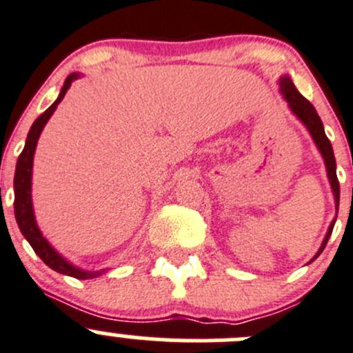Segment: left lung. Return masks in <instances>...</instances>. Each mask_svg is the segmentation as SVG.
I'll use <instances>...</instances> for the list:
<instances>
[{
    "instance_id": "left-lung-1",
    "label": "left lung",
    "mask_w": 353,
    "mask_h": 353,
    "mask_svg": "<svg viewBox=\"0 0 353 353\" xmlns=\"http://www.w3.org/2000/svg\"><path fill=\"white\" fill-rule=\"evenodd\" d=\"M278 82H280V92L283 94L285 101L288 103V108H290L292 113H294L295 117L299 118V120L302 121L303 125H305V128L309 130L310 137H312L314 144H316V148L319 149L321 156H323L324 166H326L327 180H330L331 190H333V195H334V209H336V214H334V219L331 221L330 228H327L326 236H324V240H323V243H321L319 250H317L316 256L310 259V263H312V261H316L317 256L323 252L324 247H326L327 240H330V236H331V232H333V226H334V221H336V216H338V205H340V183H338V176H336V159H334L333 148H331L330 139H327L326 134H324L323 121H321V118H319V114H317L316 108H314L312 104H310L309 101H307L305 97H303L302 94L296 90V87L294 85V82H292L290 77H288V75L280 77V80H278Z\"/></svg>"
}]
</instances>
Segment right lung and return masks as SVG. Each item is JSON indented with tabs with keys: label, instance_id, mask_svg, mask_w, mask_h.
Returning <instances> with one entry per match:
<instances>
[{
	"label": "right lung",
	"instance_id": "right-lung-1",
	"mask_svg": "<svg viewBox=\"0 0 353 353\" xmlns=\"http://www.w3.org/2000/svg\"><path fill=\"white\" fill-rule=\"evenodd\" d=\"M79 77L80 73H70V75L66 77L57 101H54V103L51 104L36 121H34L32 127H30L29 134H27L26 148H23L22 154L19 156V161H17L15 178H13V188H15V202H13V205H15V219L17 223H19L20 232H22V235L26 236L27 242L30 243L34 252L43 259V263L46 264V266H50L51 270H54L57 273L66 274V276H73L77 278V280H90V278H97L103 273H106V270L85 271L73 266L72 263H68V261H66L61 254H58V250H54V247L43 236L39 226H37L32 208V166L37 141H39L44 125L48 123L51 114L54 113L58 104L61 103V99L65 97L66 90L70 89L73 80H77Z\"/></svg>",
	"mask_w": 353,
	"mask_h": 353
}]
</instances>
